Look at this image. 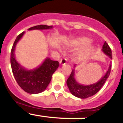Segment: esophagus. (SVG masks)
<instances>
[{
	"label": "esophagus",
	"instance_id": "1",
	"mask_svg": "<svg viewBox=\"0 0 123 123\" xmlns=\"http://www.w3.org/2000/svg\"><path fill=\"white\" fill-rule=\"evenodd\" d=\"M66 63H67V59L62 58V59H61L60 60V65H64Z\"/></svg>",
	"mask_w": 123,
	"mask_h": 123
}]
</instances>
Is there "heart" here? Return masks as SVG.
Instances as JSON below:
<instances>
[{
	"mask_svg": "<svg viewBox=\"0 0 123 123\" xmlns=\"http://www.w3.org/2000/svg\"><path fill=\"white\" fill-rule=\"evenodd\" d=\"M91 40L86 37H79L71 39L68 42L67 46L69 47H77L84 46L82 50L76 55V58L78 59L81 56L91 54L94 50V48L92 45H90Z\"/></svg>",
	"mask_w": 123,
	"mask_h": 123,
	"instance_id": "heart-1",
	"label": "heart"
}]
</instances>
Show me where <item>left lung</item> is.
<instances>
[{
	"mask_svg": "<svg viewBox=\"0 0 123 123\" xmlns=\"http://www.w3.org/2000/svg\"><path fill=\"white\" fill-rule=\"evenodd\" d=\"M102 51L104 54L109 57L111 60L112 59V55H111V50L110 48L109 45L106 42H104V45L102 47ZM111 63V62H110ZM77 65H74V69L71 71V73L67 79V84L69 90V92L74 96L78 97L79 98H86L92 95H95L96 93L100 90L102 86L105 84L106 79L109 77L110 74L111 65L110 63L109 67L105 74L99 79V81L95 82L94 84H91L89 85H84L80 84L75 79V68H76Z\"/></svg>",
	"mask_w": 123,
	"mask_h": 123,
	"instance_id": "left-lung-1",
	"label": "left lung"
}]
</instances>
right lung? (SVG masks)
<instances>
[{
	"instance_id": "add662e5",
	"label": "right lung",
	"mask_w": 123,
	"mask_h": 123,
	"mask_svg": "<svg viewBox=\"0 0 123 123\" xmlns=\"http://www.w3.org/2000/svg\"><path fill=\"white\" fill-rule=\"evenodd\" d=\"M53 28V26L37 25L28 29L31 30H47ZM25 32H21L17 36L11 51L10 63L12 69L17 83L25 92L31 94H39L45 90L52 79L53 74L59 66L58 61L52 60L47 57L43 62L33 69H28L22 66L15 58L16 45L21 39Z\"/></svg>"
}]
</instances>
